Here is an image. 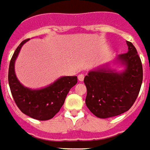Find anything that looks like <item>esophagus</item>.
<instances>
[{
	"mask_svg": "<svg viewBox=\"0 0 150 150\" xmlns=\"http://www.w3.org/2000/svg\"><path fill=\"white\" fill-rule=\"evenodd\" d=\"M84 77H85V75H83V74H79V75H78V79L80 82H83L84 79Z\"/></svg>",
	"mask_w": 150,
	"mask_h": 150,
	"instance_id": "1",
	"label": "esophagus"
}]
</instances>
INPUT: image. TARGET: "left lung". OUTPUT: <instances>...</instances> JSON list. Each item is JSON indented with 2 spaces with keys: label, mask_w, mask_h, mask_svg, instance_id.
<instances>
[{
  "label": "left lung",
  "mask_w": 150,
  "mask_h": 150,
  "mask_svg": "<svg viewBox=\"0 0 150 150\" xmlns=\"http://www.w3.org/2000/svg\"><path fill=\"white\" fill-rule=\"evenodd\" d=\"M128 52L113 61L123 67L117 71L110 63L91 70L84 78L87 94L86 105L92 114L107 118L123 114L133 106L142 83V64L137 50L126 41Z\"/></svg>",
  "instance_id": "1"
}]
</instances>
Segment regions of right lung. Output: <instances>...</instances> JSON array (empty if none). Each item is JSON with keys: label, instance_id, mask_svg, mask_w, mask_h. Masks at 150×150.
I'll return each mask as SVG.
<instances>
[{"label": "right lung", "instance_id": "add662e5", "mask_svg": "<svg viewBox=\"0 0 150 150\" xmlns=\"http://www.w3.org/2000/svg\"><path fill=\"white\" fill-rule=\"evenodd\" d=\"M29 39L22 41L11 59L8 68V84L16 106L22 113L40 121L52 118L64 105L71 87L77 83V76H62L48 86L40 89L24 86L15 72V62L22 46Z\"/></svg>", "mask_w": 150, "mask_h": 150}]
</instances>
